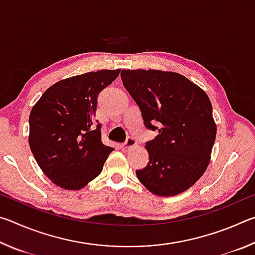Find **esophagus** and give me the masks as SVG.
<instances>
[{
	"mask_svg": "<svg viewBox=\"0 0 255 255\" xmlns=\"http://www.w3.org/2000/svg\"><path fill=\"white\" fill-rule=\"evenodd\" d=\"M137 145V141L133 139L132 137H129L128 139L125 141V143L122 145V148L124 149V150H127V149H129V148H132V147H135V146Z\"/></svg>",
	"mask_w": 255,
	"mask_h": 255,
	"instance_id": "1",
	"label": "esophagus"
}]
</instances>
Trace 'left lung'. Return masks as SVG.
<instances>
[{
  "instance_id": "8db88e82",
  "label": "left lung",
  "mask_w": 255,
  "mask_h": 255,
  "mask_svg": "<svg viewBox=\"0 0 255 255\" xmlns=\"http://www.w3.org/2000/svg\"><path fill=\"white\" fill-rule=\"evenodd\" d=\"M120 76L146 128L158 130L145 145L149 162L136 171L137 178L154 195H179L201 178L210 161L217 126L209 98L179 73L122 70Z\"/></svg>"
}]
</instances>
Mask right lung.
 Here are the masks:
<instances>
[{
	"mask_svg": "<svg viewBox=\"0 0 255 255\" xmlns=\"http://www.w3.org/2000/svg\"><path fill=\"white\" fill-rule=\"evenodd\" d=\"M120 70H101L51 85L32 107L29 145L47 178L66 190H80L101 173L114 150L93 126L98 96ZM98 123V120H97Z\"/></svg>",
	"mask_w": 255,
	"mask_h": 255,
	"instance_id": "add662e5",
	"label": "right lung"
}]
</instances>
